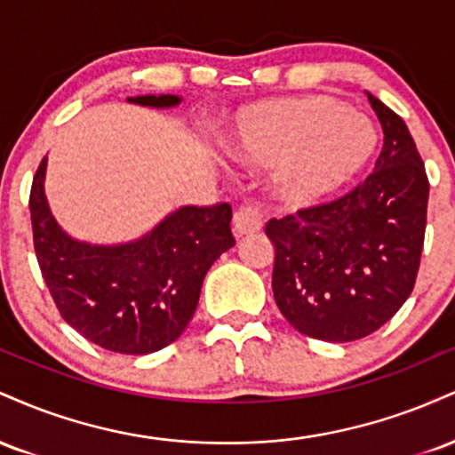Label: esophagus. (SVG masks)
<instances>
[{
	"instance_id": "esophagus-1",
	"label": "esophagus",
	"mask_w": 455,
	"mask_h": 455,
	"mask_svg": "<svg viewBox=\"0 0 455 455\" xmlns=\"http://www.w3.org/2000/svg\"><path fill=\"white\" fill-rule=\"evenodd\" d=\"M233 227L237 235L259 233L263 228V210L257 203H248V205L239 207L233 216Z\"/></svg>"
}]
</instances>
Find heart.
<instances>
[{
  "label": "heart",
  "instance_id": "b5f03b06",
  "mask_svg": "<svg viewBox=\"0 0 455 455\" xmlns=\"http://www.w3.org/2000/svg\"><path fill=\"white\" fill-rule=\"evenodd\" d=\"M224 143L243 164L274 169L269 188L282 205L307 210L340 195L362 173L377 132L347 104L304 96L243 108Z\"/></svg>",
  "mask_w": 455,
  "mask_h": 455
}]
</instances>
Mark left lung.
<instances>
[{
  "mask_svg": "<svg viewBox=\"0 0 455 455\" xmlns=\"http://www.w3.org/2000/svg\"><path fill=\"white\" fill-rule=\"evenodd\" d=\"M383 128L374 173L351 195L269 220L271 289L304 336L351 342L377 331L409 299L424 250L427 177L409 128L368 93Z\"/></svg>",
  "mask_w": 455,
  "mask_h": 455,
  "instance_id": "8db88e82",
  "label": "left lung"
}]
</instances>
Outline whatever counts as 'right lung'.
I'll list each match as a JSON object with an SVG mask.
<instances>
[{
	"label": "right lung",
	"instance_id": "right-lung-1",
	"mask_svg": "<svg viewBox=\"0 0 455 455\" xmlns=\"http://www.w3.org/2000/svg\"><path fill=\"white\" fill-rule=\"evenodd\" d=\"M181 100L173 93L128 98L149 108H175ZM46 162L44 156L36 171L29 212L36 257L60 315L107 351L148 355L169 347L195 315L213 260L235 245L231 207L184 205L132 242H81L51 213Z\"/></svg>",
	"mask_w": 455,
	"mask_h": 455
}]
</instances>
